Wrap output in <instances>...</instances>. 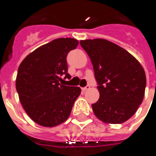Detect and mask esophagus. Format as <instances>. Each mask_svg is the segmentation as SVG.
<instances>
[{"mask_svg": "<svg viewBox=\"0 0 156 156\" xmlns=\"http://www.w3.org/2000/svg\"><path fill=\"white\" fill-rule=\"evenodd\" d=\"M89 88H90V86H89V85H87V86H86V87H82V88H81V89H82V90H83V91H86V90H88V89H89Z\"/></svg>", "mask_w": 156, "mask_h": 156, "instance_id": "1", "label": "esophagus"}]
</instances>
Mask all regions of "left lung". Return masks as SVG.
I'll list each match as a JSON object with an SVG mask.
<instances>
[{"label": "left lung", "mask_w": 156, "mask_h": 156, "mask_svg": "<svg viewBox=\"0 0 156 156\" xmlns=\"http://www.w3.org/2000/svg\"><path fill=\"white\" fill-rule=\"evenodd\" d=\"M80 44L93 64L100 98L92 104L95 116L105 123L128 121L141 104L146 75L127 50L104 39L84 40Z\"/></svg>", "instance_id": "left-lung-1"}]
</instances>
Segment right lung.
<instances>
[{"instance_id":"1","label":"right lung","mask_w":156,"mask_h":156,"mask_svg":"<svg viewBox=\"0 0 156 156\" xmlns=\"http://www.w3.org/2000/svg\"><path fill=\"white\" fill-rule=\"evenodd\" d=\"M78 44L73 38L54 40L30 53L19 66L15 81L19 99L27 115L41 126L64 122L81 94L80 87L63 85L62 78L70 77L67 55Z\"/></svg>"}]
</instances>
